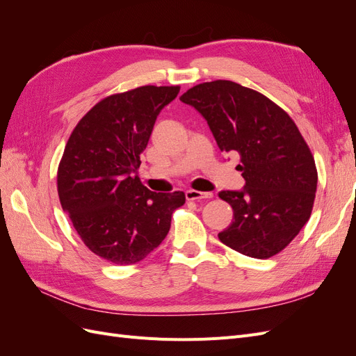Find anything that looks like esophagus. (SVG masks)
Segmentation results:
<instances>
[{
  "label": "esophagus",
  "mask_w": 356,
  "mask_h": 356,
  "mask_svg": "<svg viewBox=\"0 0 356 356\" xmlns=\"http://www.w3.org/2000/svg\"><path fill=\"white\" fill-rule=\"evenodd\" d=\"M213 193L211 191H197V190H187L186 197L187 200H200V199H211Z\"/></svg>",
  "instance_id": "1"
}]
</instances>
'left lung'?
Instances as JSON below:
<instances>
[{
    "label": "left lung",
    "mask_w": 356,
    "mask_h": 356,
    "mask_svg": "<svg viewBox=\"0 0 356 356\" xmlns=\"http://www.w3.org/2000/svg\"><path fill=\"white\" fill-rule=\"evenodd\" d=\"M208 122L221 152H238L245 187L220 191L233 221L220 241L252 258L273 257L309 221L318 184L315 159L281 106L243 86L215 80L179 98Z\"/></svg>",
    "instance_id": "left-lung-1"
}]
</instances>
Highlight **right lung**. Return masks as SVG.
<instances>
[{
	"label": "right lung",
	"mask_w": 356,
	"mask_h": 356,
	"mask_svg": "<svg viewBox=\"0 0 356 356\" xmlns=\"http://www.w3.org/2000/svg\"><path fill=\"white\" fill-rule=\"evenodd\" d=\"M179 86H143L96 104L72 131L58 169L62 209L89 250L135 264L163 242L182 191L154 193L134 174L156 118Z\"/></svg>",
	"instance_id": "1"
}]
</instances>
